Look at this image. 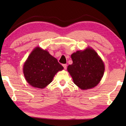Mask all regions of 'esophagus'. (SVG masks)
<instances>
[{
    "label": "esophagus",
    "instance_id": "1",
    "mask_svg": "<svg viewBox=\"0 0 126 126\" xmlns=\"http://www.w3.org/2000/svg\"><path fill=\"white\" fill-rule=\"evenodd\" d=\"M63 67H64V68L65 69H67V64H63Z\"/></svg>",
    "mask_w": 126,
    "mask_h": 126
}]
</instances>
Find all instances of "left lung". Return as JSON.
<instances>
[{"label": "left lung", "mask_w": 126, "mask_h": 126, "mask_svg": "<svg viewBox=\"0 0 126 126\" xmlns=\"http://www.w3.org/2000/svg\"><path fill=\"white\" fill-rule=\"evenodd\" d=\"M73 63L67 70L74 84L82 89L92 88L101 81L104 72L103 61L92 48L77 51L71 55Z\"/></svg>", "instance_id": "1"}]
</instances>
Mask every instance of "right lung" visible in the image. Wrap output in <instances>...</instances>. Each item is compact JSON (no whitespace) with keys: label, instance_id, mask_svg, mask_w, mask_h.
Wrapping results in <instances>:
<instances>
[{"label":"right lung","instance_id":"right-lung-1","mask_svg":"<svg viewBox=\"0 0 126 126\" xmlns=\"http://www.w3.org/2000/svg\"><path fill=\"white\" fill-rule=\"evenodd\" d=\"M63 67L48 51L37 47L23 66V73L28 83L35 88H44L52 81Z\"/></svg>","mask_w":126,"mask_h":126}]
</instances>
